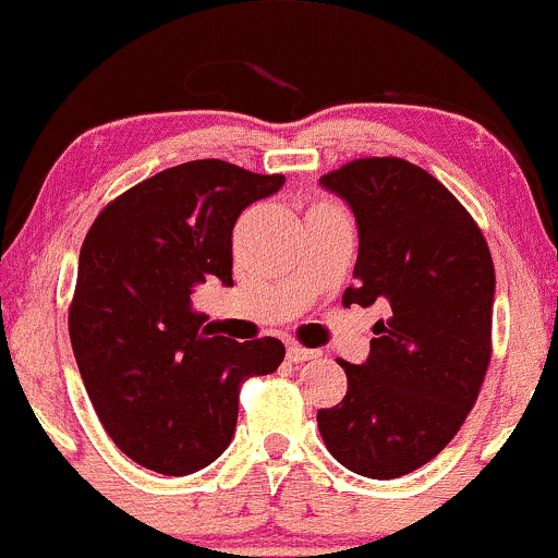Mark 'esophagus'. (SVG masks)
<instances>
[{
    "instance_id": "esophagus-1",
    "label": "esophagus",
    "mask_w": 558,
    "mask_h": 558,
    "mask_svg": "<svg viewBox=\"0 0 558 558\" xmlns=\"http://www.w3.org/2000/svg\"><path fill=\"white\" fill-rule=\"evenodd\" d=\"M317 354V349H303L298 347V343H290V347H287V360H290V363H306V360H314Z\"/></svg>"
}]
</instances>
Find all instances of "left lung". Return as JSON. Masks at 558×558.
<instances>
[{"instance_id":"obj_1","label":"left lung","mask_w":558,"mask_h":558,"mask_svg":"<svg viewBox=\"0 0 558 558\" xmlns=\"http://www.w3.org/2000/svg\"><path fill=\"white\" fill-rule=\"evenodd\" d=\"M347 201L360 252L343 306L387 308L347 398L317 413L327 451L365 478H400L451 444L492 360L494 263L484 233L435 177L360 158L319 180Z\"/></svg>"}]
</instances>
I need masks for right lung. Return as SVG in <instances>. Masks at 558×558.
Instances as JSON below:
<instances>
[{"mask_svg": "<svg viewBox=\"0 0 558 558\" xmlns=\"http://www.w3.org/2000/svg\"><path fill=\"white\" fill-rule=\"evenodd\" d=\"M281 185L191 160L107 204L83 241L69 338L107 435L142 468L191 475L215 462L236 429L241 381L284 360L271 336H211L191 301L211 279L233 287V226Z\"/></svg>", "mask_w": 558, "mask_h": 558, "instance_id": "right-lung-1", "label": "right lung"}]
</instances>
